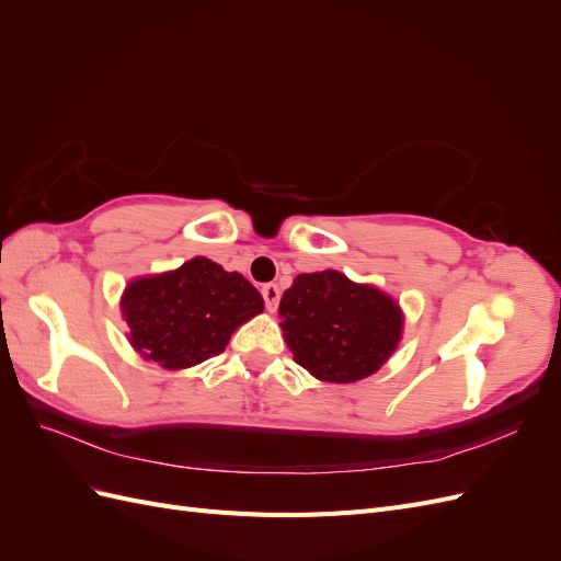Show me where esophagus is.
Listing matches in <instances>:
<instances>
[{
  "label": "esophagus",
  "mask_w": 561,
  "mask_h": 561,
  "mask_svg": "<svg viewBox=\"0 0 561 561\" xmlns=\"http://www.w3.org/2000/svg\"><path fill=\"white\" fill-rule=\"evenodd\" d=\"M262 297H264L266 309H268V311H274V309L278 307V301H280V290H278V285H274V283H266V285H262Z\"/></svg>",
  "instance_id": "esophagus-1"
}]
</instances>
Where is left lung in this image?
<instances>
[{"instance_id": "1", "label": "left lung", "mask_w": 561, "mask_h": 561, "mask_svg": "<svg viewBox=\"0 0 561 561\" xmlns=\"http://www.w3.org/2000/svg\"><path fill=\"white\" fill-rule=\"evenodd\" d=\"M278 311L295 363L334 383L375 375L402 332V313L393 299L332 268L297 276Z\"/></svg>"}]
</instances>
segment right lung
I'll return each mask as SVG.
<instances>
[{"label": "right lung", "instance_id": "1", "mask_svg": "<svg viewBox=\"0 0 561 561\" xmlns=\"http://www.w3.org/2000/svg\"><path fill=\"white\" fill-rule=\"evenodd\" d=\"M122 309L135 351L182 369L222 353L233 330L264 309V299L241 274L196 257L171 274L133 280Z\"/></svg>", "mask_w": 561, "mask_h": 561}]
</instances>
